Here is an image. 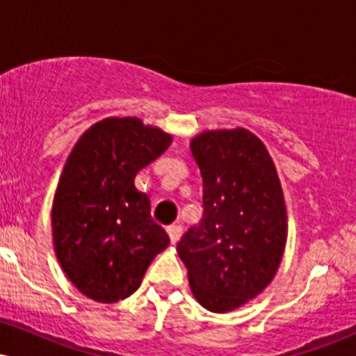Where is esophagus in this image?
Here are the masks:
<instances>
[{"label":"esophagus","mask_w":356,"mask_h":356,"mask_svg":"<svg viewBox=\"0 0 356 356\" xmlns=\"http://www.w3.org/2000/svg\"><path fill=\"white\" fill-rule=\"evenodd\" d=\"M167 234H169L170 243L175 244L182 236V226L181 224H170V226H167Z\"/></svg>","instance_id":"34e87169"}]
</instances>
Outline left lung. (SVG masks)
Segmentation results:
<instances>
[{
    "instance_id": "left-lung-1",
    "label": "left lung",
    "mask_w": 356,
    "mask_h": 356,
    "mask_svg": "<svg viewBox=\"0 0 356 356\" xmlns=\"http://www.w3.org/2000/svg\"><path fill=\"white\" fill-rule=\"evenodd\" d=\"M204 182V214L177 244L192 295L226 313L271 283L286 244V207L266 147L246 129L191 142Z\"/></svg>"
}]
</instances>
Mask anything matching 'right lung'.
<instances>
[{"label":"right lung","mask_w":356,"mask_h":356,"mask_svg":"<svg viewBox=\"0 0 356 356\" xmlns=\"http://www.w3.org/2000/svg\"><path fill=\"white\" fill-rule=\"evenodd\" d=\"M170 142L169 134L138 118L112 117L90 127L73 147L56 187L51 226L61 269L85 296L100 303L125 300L169 246L134 179Z\"/></svg>","instance_id":"add662e5"}]
</instances>
